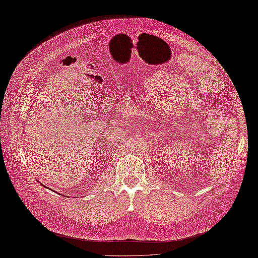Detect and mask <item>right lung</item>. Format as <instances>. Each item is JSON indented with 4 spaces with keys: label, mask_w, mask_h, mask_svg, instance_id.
Segmentation results:
<instances>
[{
    "label": "right lung",
    "mask_w": 258,
    "mask_h": 258,
    "mask_svg": "<svg viewBox=\"0 0 258 258\" xmlns=\"http://www.w3.org/2000/svg\"><path fill=\"white\" fill-rule=\"evenodd\" d=\"M41 184V185H43V186H44V187H47V186H46V185H44V184Z\"/></svg>",
    "instance_id": "right-lung-1"
}]
</instances>
